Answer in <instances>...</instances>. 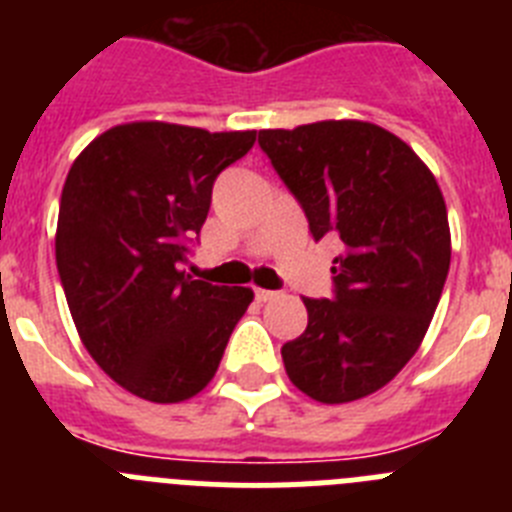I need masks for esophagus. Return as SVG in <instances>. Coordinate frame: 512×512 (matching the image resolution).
I'll list each match as a JSON object with an SVG mask.
<instances>
[{
    "mask_svg": "<svg viewBox=\"0 0 512 512\" xmlns=\"http://www.w3.org/2000/svg\"><path fill=\"white\" fill-rule=\"evenodd\" d=\"M253 295H256V300H259V302H269V300H274V297H277L279 292H274V289L256 287V289H253Z\"/></svg>",
    "mask_w": 512,
    "mask_h": 512,
    "instance_id": "1",
    "label": "esophagus"
}]
</instances>
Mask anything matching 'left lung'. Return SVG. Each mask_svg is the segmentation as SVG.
<instances>
[{"mask_svg":"<svg viewBox=\"0 0 512 512\" xmlns=\"http://www.w3.org/2000/svg\"><path fill=\"white\" fill-rule=\"evenodd\" d=\"M259 146L312 238L341 241L333 297H305V333L282 346L287 377L325 405L372 395L413 359L449 274L436 176L405 140L361 120L261 130Z\"/></svg>","mask_w":512,"mask_h":512,"instance_id":"obj_1","label":"left lung"}]
</instances>
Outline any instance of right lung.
Returning <instances> with one entry per match:
<instances>
[{"instance_id": "right-lung-1", "label": "right lung", "mask_w": 512, "mask_h": 512, "mask_svg": "<svg viewBox=\"0 0 512 512\" xmlns=\"http://www.w3.org/2000/svg\"><path fill=\"white\" fill-rule=\"evenodd\" d=\"M256 130L207 133L128 122L94 138L61 192L56 264L81 341L120 387L182 402L215 377L248 287L184 274L217 174L246 156Z\"/></svg>"}]
</instances>
